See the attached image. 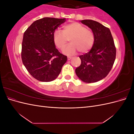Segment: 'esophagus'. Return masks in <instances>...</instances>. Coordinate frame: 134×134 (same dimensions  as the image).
<instances>
[{
  "label": "esophagus",
  "instance_id": "1",
  "mask_svg": "<svg viewBox=\"0 0 134 134\" xmlns=\"http://www.w3.org/2000/svg\"><path fill=\"white\" fill-rule=\"evenodd\" d=\"M72 58L70 57V56H68V60H70Z\"/></svg>",
  "mask_w": 134,
  "mask_h": 134
}]
</instances>
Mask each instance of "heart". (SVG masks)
<instances>
[{"mask_svg":"<svg viewBox=\"0 0 134 134\" xmlns=\"http://www.w3.org/2000/svg\"><path fill=\"white\" fill-rule=\"evenodd\" d=\"M69 40L71 43L63 51L67 55L75 54L79 51L86 53L94 43V35L89 28L78 22L69 23L64 26L63 32L55 31L53 34V41L56 47L63 50Z\"/></svg>","mask_w":134,"mask_h":134,"instance_id":"1","label":"heart"}]
</instances>
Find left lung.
<instances>
[{"label": "left lung", "instance_id": "8db88e82", "mask_svg": "<svg viewBox=\"0 0 134 134\" xmlns=\"http://www.w3.org/2000/svg\"><path fill=\"white\" fill-rule=\"evenodd\" d=\"M80 22L92 30L94 43L90 51L79 56L81 64L75 72L83 82L94 83L104 78L111 71L116 59V47L108 28L91 19Z\"/></svg>", "mask_w": 134, "mask_h": 134}]
</instances>
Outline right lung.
Wrapping results in <instances>:
<instances>
[{
	"label": "right lung",
	"instance_id": "right-lung-1",
	"mask_svg": "<svg viewBox=\"0 0 134 134\" xmlns=\"http://www.w3.org/2000/svg\"><path fill=\"white\" fill-rule=\"evenodd\" d=\"M65 22V18L44 17L35 21L24 33L23 64L29 73L41 82L55 79L67 61V56L60 54L53 41L54 32Z\"/></svg>",
	"mask_w": 134,
	"mask_h": 134
}]
</instances>
